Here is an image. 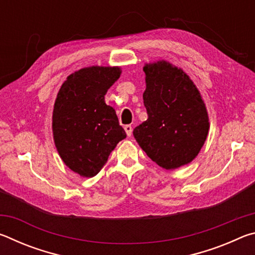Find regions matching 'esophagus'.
<instances>
[{
	"label": "esophagus",
	"mask_w": 255,
	"mask_h": 255,
	"mask_svg": "<svg viewBox=\"0 0 255 255\" xmlns=\"http://www.w3.org/2000/svg\"><path fill=\"white\" fill-rule=\"evenodd\" d=\"M125 130H126L127 136H129V137L131 136V133H132V127L130 126V125H126V126H125Z\"/></svg>",
	"instance_id": "34e87169"
}]
</instances>
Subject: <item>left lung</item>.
<instances>
[{
  "label": "left lung",
  "instance_id": "left-lung-1",
  "mask_svg": "<svg viewBox=\"0 0 255 255\" xmlns=\"http://www.w3.org/2000/svg\"><path fill=\"white\" fill-rule=\"evenodd\" d=\"M148 118L133 129L141 149L165 170L193 161L204 146L209 119L204 100L185 73L165 60L144 66Z\"/></svg>",
  "mask_w": 255,
  "mask_h": 255
}]
</instances>
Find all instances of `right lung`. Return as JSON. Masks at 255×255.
Instances as JSON below:
<instances>
[{
    "mask_svg": "<svg viewBox=\"0 0 255 255\" xmlns=\"http://www.w3.org/2000/svg\"><path fill=\"white\" fill-rule=\"evenodd\" d=\"M120 67L91 66L74 72L60 86L53 111V135L63 162L85 178L97 175L126 132L105 96Z\"/></svg>",
    "mask_w": 255,
    "mask_h": 255,
    "instance_id": "obj_1",
    "label": "right lung"
}]
</instances>
